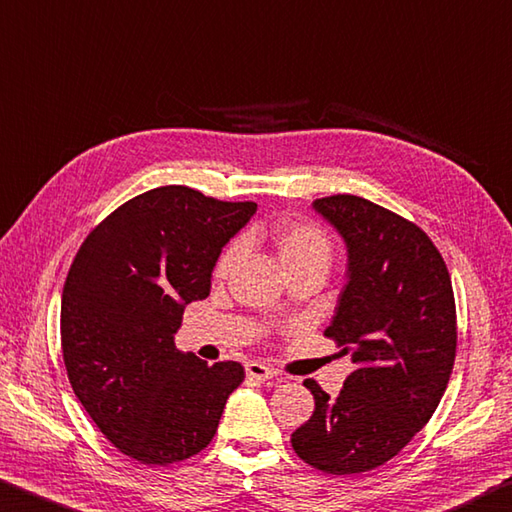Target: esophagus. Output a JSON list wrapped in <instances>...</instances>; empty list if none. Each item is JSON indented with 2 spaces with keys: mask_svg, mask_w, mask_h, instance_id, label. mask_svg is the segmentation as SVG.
Masks as SVG:
<instances>
[{
  "mask_svg": "<svg viewBox=\"0 0 512 512\" xmlns=\"http://www.w3.org/2000/svg\"><path fill=\"white\" fill-rule=\"evenodd\" d=\"M245 371H247V378L258 380V382L272 380L274 375H276V371L272 369V366H267V364H263V362H256V360L247 362V364H245Z\"/></svg>",
  "mask_w": 512,
  "mask_h": 512,
  "instance_id": "34e87169",
  "label": "esophagus"
}]
</instances>
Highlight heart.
<instances>
[{"label": "heart", "mask_w": 512, "mask_h": 512, "mask_svg": "<svg viewBox=\"0 0 512 512\" xmlns=\"http://www.w3.org/2000/svg\"><path fill=\"white\" fill-rule=\"evenodd\" d=\"M270 238L274 242L276 254H279L281 263L288 272L306 270V267H319L324 272L328 270L330 258H333V245H330V238L317 224L308 220L283 222L270 231ZM238 254V242H233V245L222 251L218 263H215V279H224L231 272Z\"/></svg>", "instance_id": "heart-1"}]
</instances>
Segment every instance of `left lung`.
I'll use <instances>...</instances> for the list:
<instances>
[{"instance_id": "left-lung-1", "label": "left lung", "mask_w": 512, "mask_h": 512, "mask_svg": "<svg viewBox=\"0 0 512 512\" xmlns=\"http://www.w3.org/2000/svg\"><path fill=\"white\" fill-rule=\"evenodd\" d=\"M346 242V285L326 337L355 371L330 398L315 380L292 447L312 468L360 474L391 461L427 425L450 382L456 306L450 272L414 222L357 195L312 202Z\"/></svg>"}]
</instances>
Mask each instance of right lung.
I'll return each instance as SVG.
<instances>
[{"label": "right lung", "mask_w": 512, "mask_h": 512, "mask_svg": "<svg viewBox=\"0 0 512 512\" xmlns=\"http://www.w3.org/2000/svg\"><path fill=\"white\" fill-rule=\"evenodd\" d=\"M254 213V202L152 188L92 229L69 267L60 337L71 389L134 461L202 452L245 380L238 362L209 366L177 351L175 333L188 303L209 297L222 247Z\"/></svg>", "instance_id": "1"}]
</instances>
